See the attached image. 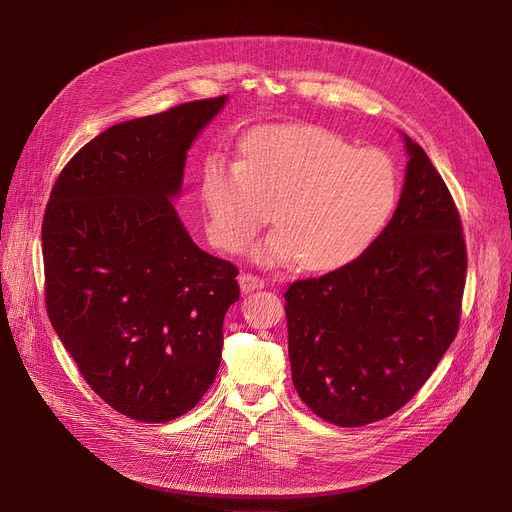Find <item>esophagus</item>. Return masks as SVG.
Instances as JSON below:
<instances>
[{"label": "esophagus", "mask_w": 512, "mask_h": 512, "mask_svg": "<svg viewBox=\"0 0 512 512\" xmlns=\"http://www.w3.org/2000/svg\"><path fill=\"white\" fill-rule=\"evenodd\" d=\"M238 282H240V290L245 292V294H247V292H253V290H259V288L265 286V282H263L259 276H253V274H240Z\"/></svg>", "instance_id": "esophagus-1"}]
</instances>
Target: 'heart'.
Segmentation results:
<instances>
[{"label":"heart","instance_id":"obj_1","mask_svg":"<svg viewBox=\"0 0 512 512\" xmlns=\"http://www.w3.org/2000/svg\"><path fill=\"white\" fill-rule=\"evenodd\" d=\"M207 234L236 253L270 220L257 249L265 263L294 257L305 272H330L363 255L388 226L400 197L396 159L315 124L251 130L238 164L203 161L199 178Z\"/></svg>","mask_w":512,"mask_h":512}]
</instances>
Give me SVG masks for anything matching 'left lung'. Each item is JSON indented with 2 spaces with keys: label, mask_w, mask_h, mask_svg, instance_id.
Here are the masks:
<instances>
[{
  "label": "left lung",
  "mask_w": 512,
  "mask_h": 512,
  "mask_svg": "<svg viewBox=\"0 0 512 512\" xmlns=\"http://www.w3.org/2000/svg\"><path fill=\"white\" fill-rule=\"evenodd\" d=\"M373 245L284 294L292 382L324 421L361 427L396 413L448 351L461 321L467 247L459 209L421 145Z\"/></svg>",
  "instance_id": "left-lung-1"
}]
</instances>
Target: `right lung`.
I'll use <instances>...</instances> for the list:
<instances>
[{
	"instance_id": "add662e5",
	"label": "right lung",
	"mask_w": 512,
	"mask_h": 512,
	"mask_svg": "<svg viewBox=\"0 0 512 512\" xmlns=\"http://www.w3.org/2000/svg\"><path fill=\"white\" fill-rule=\"evenodd\" d=\"M226 95L103 130L51 188L41 242L45 307L78 371L118 413L191 411L222 361L238 267L201 251L172 197L186 151Z\"/></svg>"
}]
</instances>
